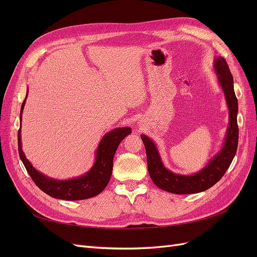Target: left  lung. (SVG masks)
<instances>
[{"instance_id": "1", "label": "left lung", "mask_w": 257, "mask_h": 257, "mask_svg": "<svg viewBox=\"0 0 257 257\" xmlns=\"http://www.w3.org/2000/svg\"><path fill=\"white\" fill-rule=\"evenodd\" d=\"M213 69L217 82L224 93L225 100H226L228 108V125L220 150L207 162L203 168L192 175H181L172 172L165 167L155 143L147 135H141L147 152L148 172L153 183L161 190L174 194H195L204 192L220 180L235 158L238 147L239 130L237 124L238 100L234 91V79H232L227 62L222 57H214Z\"/></svg>"}]
</instances>
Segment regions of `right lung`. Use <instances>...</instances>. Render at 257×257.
<instances>
[{
	"instance_id": "obj_1",
	"label": "right lung",
	"mask_w": 257,
	"mask_h": 257,
	"mask_svg": "<svg viewBox=\"0 0 257 257\" xmlns=\"http://www.w3.org/2000/svg\"><path fill=\"white\" fill-rule=\"evenodd\" d=\"M23 100L20 110V122L22 120L23 108L28 97ZM132 133L131 127L113 128L102 137L95 151V160L92 167L87 173L66 180H59L44 175L31 164L22 150L21 144V127L18 131V151L20 159L25 165L27 172L33 179L35 184L49 196L64 200H81L96 196L102 192L110 180L113 166V157L120 143Z\"/></svg>"
}]
</instances>
